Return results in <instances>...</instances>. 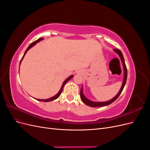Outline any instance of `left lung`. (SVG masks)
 I'll list each match as a JSON object with an SVG mask.
<instances>
[{
    "instance_id": "left-lung-1",
    "label": "left lung",
    "mask_w": 150,
    "mask_h": 150,
    "mask_svg": "<svg viewBox=\"0 0 150 150\" xmlns=\"http://www.w3.org/2000/svg\"><path fill=\"white\" fill-rule=\"evenodd\" d=\"M114 51L118 54L119 56L120 57L121 59V61H122V65H123V67H124V71H125V76H124V79H123V83H122V86L120 90L119 93H117V94L116 95V96L113 98L110 101H106V102H94V101H91L89 100V99H88L87 98H86L83 94V87L81 88V91H80V97H81V100L83 101V102L86 104V105L88 106H89L91 107H93V108H95V107H101V106H107V105H109V104H111L112 103L114 102L116 99L118 98L120 96V95L121 94V93H122V90H123V88L125 87V84H126V79H127V68H126V64H125V59H124V57H123V56H122V52H121V51H120L119 49H115Z\"/></svg>"
}]
</instances>
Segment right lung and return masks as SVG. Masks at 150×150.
Instances as JSON below:
<instances>
[{
	"mask_svg": "<svg viewBox=\"0 0 150 150\" xmlns=\"http://www.w3.org/2000/svg\"><path fill=\"white\" fill-rule=\"evenodd\" d=\"M43 39H44V38H39V39H38L37 40H35V41H34V42H32V43L29 45V46L28 47V49H26V51H25V52H24V56H23V57H22V59H21V61H20V64H21V61H22V59L24 58V56H25V54H26V52H28V50H29L30 48H31V47H33V46H34V45H35L36 43L38 42H39L40 40H42ZM73 76H74L73 75H71V76H69V78H67V79L64 81V83H63V84H62V87H61V88L60 91H59L58 92V93H57L56 95H55V96H53V97H52V98H51L46 99H38V101H43V102H49V101H53V100H54V99H56L57 98H59V96L60 95H61V94L63 88H64V86L65 85V84L68 81H69L71 78H72V77H73Z\"/></svg>",
	"mask_w": 150,
	"mask_h": 150,
	"instance_id": "right-lung-1",
	"label": "right lung"
}]
</instances>
